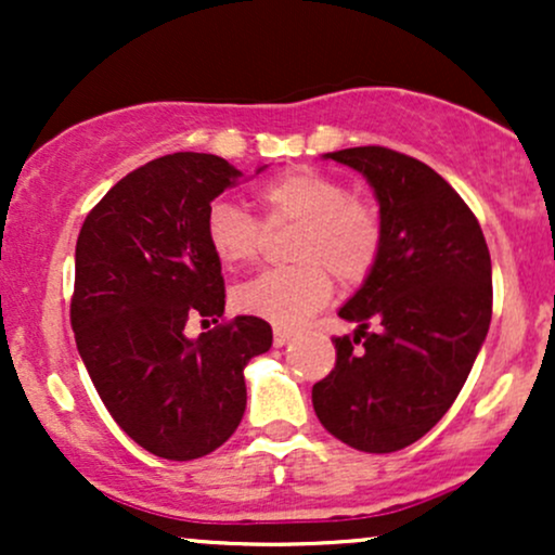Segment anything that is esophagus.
Returning a JSON list of instances; mask_svg holds the SVG:
<instances>
[{
    "label": "esophagus",
    "instance_id": "obj_1",
    "mask_svg": "<svg viewBox=\"0 0 555 555\" xmlns=\"http://www.w3.org/2000/svg\"><path fill=\"white\" fill-rule=\"evenodd\" d=\"M292 339H295V331L273 326V344H276V347H284V344H289Z\"/></svg>",
    "mask_w": 555,
    "mask_h": 555
}]
</instances>
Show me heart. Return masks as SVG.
I'll list each match as a JSON object with an SVG mask.
<instances>
[{"label":"heart","mask_w":555,"mask_h":555,"mask_svg":"<svg viewBox=\"0 0 555 555\" xmlns=\"http://www.w3.org/2000/svg\"><path fill=\"white\" fill-rule=\"evenodd\" d=\"M258 203L271 224L295 221L292 269L260 273L234 292V305L247 315L295 326L321 310L341 284H360L380 253V221L373 206L336 177L318 169H289L258 190ZM206 242L221 269L240 271L258 260L263 232L237 203L214 201L206 214Z\"/></svg>","instance_id":"1"}]
</instances>
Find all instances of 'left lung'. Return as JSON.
I'll return each instance as SVG.
<instances>
[{
  "instance_id": "1",
  "label": "left lung",
  "mask_w": 555,
  "mask_h": 555,
  "mask_svg": "<svg viewBox=\"0 0 555 555\" xmlns=\"http://www.w3.org/2000/svg\"><path fill=\"white\" fill-rule=\"evenodd\" d=\"M323 158L373 188L380 253L339 308L358 328L336 339V367L313 386V406L341 443L388 454L423 438L460 397L493 313L490 253L475 214L428 164L380 145Z\"/></svg>"
}]
</instances>
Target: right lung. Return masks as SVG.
Instances as JSON below:
<instances>
[{"instance_id": "add662e5", "label": "right lung", "mask_w": 555, "mask_h": 555, "mask_svg": "<svg viewBox=\"0 0 555 555\" xmlns=\"http://www.w3.org/2000/svg\"><path fill=\"white\" fill-rule=\"evenodd\" d=\"M240 180L214 154L154 158L114 184L78 234L69 318L80 360L114 423L162 460L206 456L237 430L245 365L273 341L256 315L184 336L190 318L224 315L206 214Z\"/></svg>"}]
</instances>
